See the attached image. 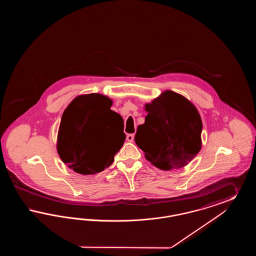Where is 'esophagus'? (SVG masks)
Segmentation results:
<instances>
[{"label": "esophagus", "mask_w": 256, "mask_h": 256, "mask_svg": "<svg viewBox=\"0 0 256 256\" xmlns=\"http://www.w3.org/2000/svg\"><path fill=\"white\" fill-rule=\"evenodd\" d=\"M126 140L128 142H132L134 140V134H128L126 135Z\"/></svg>", "instance_id": "esophagus-1"}]
</instances>
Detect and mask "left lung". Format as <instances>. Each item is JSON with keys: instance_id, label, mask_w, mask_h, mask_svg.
<instances>
[{"instance_id": "left-lung-1", "label": "left lung", "mask_w": 256, "mask_h": 256, "mask_svg": "<svg viewBox=\"0 0 256 256\" xmlns=\"http://www.w3.org/2000/svg\"><path fill=\"white\" fill-rule=\"evenodd\" d=\"M145 110V122L138 126L134 140L146 160L160 170L186 166L202 148V122L195 106L167 90Z\"/></svg>"}]
</instances>
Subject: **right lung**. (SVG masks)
<instances>
[{"label": "right lung", "instance_id": "add662e5", "mask_svg": "<svg viewBox=\"0 0 256 256\" xmlns=\"http://www.w3.org/2000/svg\"><path fill=\"white\" fill-rule=\"evenodd\" d=\"M112 100L98 93L74 98L61 117L56 148L63 163L80 174L110 167L126 139L115 141L122 118L110 110Z\"/></svg>", "mask_w": 256, "mask_h": 256}]
</instances>
